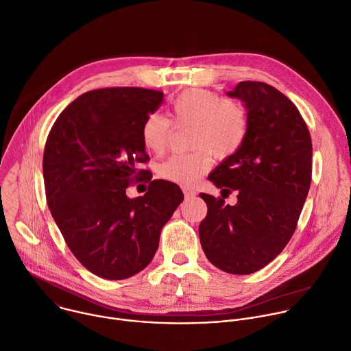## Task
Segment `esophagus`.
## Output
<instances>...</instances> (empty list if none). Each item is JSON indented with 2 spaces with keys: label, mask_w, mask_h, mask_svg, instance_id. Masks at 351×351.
I'll use <instances>...</instances> for the list:
<instances>
[{
  "label": "esophagus",
  "mask_w": 351,
  "mask_h": 351,
  "mask_svg": "<svg viewBox=\"0 0 351 351\" xmlns=\"http://www.w3.org/2000/svg\"><path fill=\"white\" fill-rule=\"evenodd\" d=\"M184 195H185V199H193L196 196V192L193 189H189V188H184Z\"/></svg>",
  "instance_id": "34e87169"
}]
</instances>
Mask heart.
Segmentation results:
<instances>
[{
	"instance_id": "1",
	"label": "heart",
	"mask_w": 351,
	"mask_h": 351,
	"mask_svg": "<svg viewBox=\"0 0 351 351\" xmlns=\"http://www.w3.org/2000/svg\"><path fill=\"white\" fill-rule=\"evenodd\" d=\"M176 125H193L189 154L170 156L159 166V176L180 185H193L213 166V155L226 159L245 141L248 115L237 101L223 99L208 89H189L181 93L171 107ZM171 122L160 114H151L141 126L144 147L162 155L169 144Z\"/></svg>"
}]
</instances>
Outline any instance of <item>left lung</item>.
Masks as SVG:
<instances>
[{
	"label": "left lung",
	"instance_id": "8db88e82",
	"mask_svg": "<svg viewBox=\"0 0 351 351\" xmlns=\"http://www.w3.org/2000/svg\"><path fill=\"white\" fill-rule=\"evenodd\" d=\"M229 97L244 103L248 133L241 148L208 180L237 203L200 193L207 217L199 237L207 259L232 274L270 263L292 237L311 181V138L295 104L276 88L240 82Z\"/></svg>",
	"mask_w": 351,
	"mask_h": 351
}]
</instances>
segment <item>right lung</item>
I'll return each instance as SVG.
<instances>
[{"instance_id": "add662e5", "label": "right lung", "mask_w": 351, "mask_h": 351, "mask_svg": "<svg viewBox=\"0 0 351 351\" xmlns=\"http://www.w3.org/2000/svg\"><path fill=\"white\" fill-rule=\"evenodd\" d=\"M163 92L106 88L74 100L56 119L43 170L51 214L75 258L107 280L129 278L152 261L163 225L184 200L180 186L154 180L144 196L128 186L148 170L141 126Z\"/></svg>"}]
</instances>
